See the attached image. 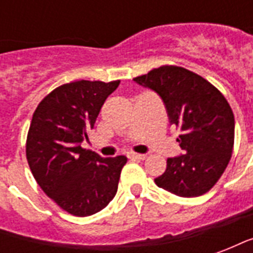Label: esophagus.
I'll list each match as a JSON object with an SVG mask.
<instances>
[{
    "instance_id": "obj_1",
    "label": "esophagus",
    "mask_w": 253,
    "mask_h": 253,
    "mask_svg": "<svg viewBox=\"0 0 253 253\" xmlns=\"http://www.w3.org/2000/svg\"><path fill=\"white\" fill-rule=\"evenodd\" d=\"M146 154H139V153H130L128 154V159L131 160H145Z\"/></svg>"
}]
</instances>
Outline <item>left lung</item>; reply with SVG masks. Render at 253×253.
Listing matches in <instances>:
<instances>
[{"mask_svg":"<svg viewBox=\"0 0 253 253\" xmlns=\"http://www.w3.org/2000/svg\"><path fill=\"white\" fill-rule=\"evenodd\" d=\"M163 99L184 154L167 160L154 183L183 198L206 194L226 169L234 143V115L223 94L196 73L180 66H160L134 78Z\"/></svg>","mask_w":253,"mask_h":253,"instance_id":"obj_1","label":"left lung"}]
</instances>
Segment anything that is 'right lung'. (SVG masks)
I'll use <instances>...</instances> for the list:
<instances>
[{"label":"right lung","instance_id":"1","mask_svg":"<svg viewBox=\"0 0 253 253\" xmlns=\"http://www.w3.org/2000/svg\"><path fill=\"white\" fill-rule=\"evenodd\" d=\"M119 83L63 84L42 100L31 121L25 145L31 172L48 198L77 217L92 215L114 199L127 163L125 156L103 159L81 148Z\"/></svg>","mask_w":253,"mask_h":253}]
</instances>
